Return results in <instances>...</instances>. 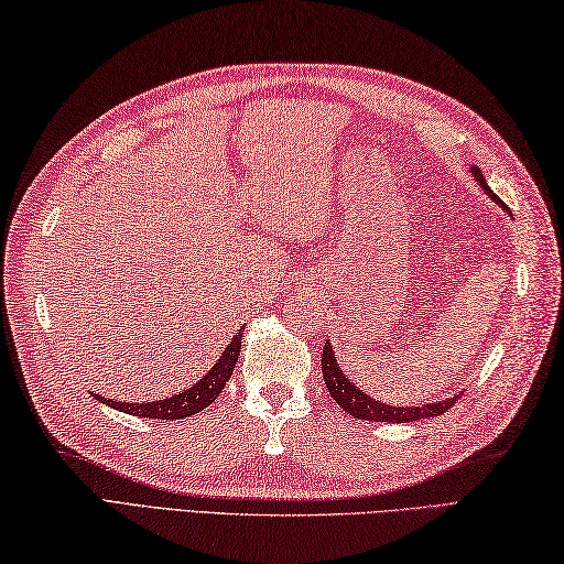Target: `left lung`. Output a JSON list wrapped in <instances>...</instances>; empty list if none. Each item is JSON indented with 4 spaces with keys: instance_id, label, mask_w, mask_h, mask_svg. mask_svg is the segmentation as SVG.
Wrapping results in <instances>:
<instances>
[{
    "instance_id": "8db88e82",
    "label": "left lung",
    "mask_w": 564,
    "mask_h": 564,
    "mask_svg": "<svg viewBox=\"0 0 564 564\" xmlns=\"http://www.w3.org/2000/svg\"><path fill=\"white\" fill-rule=\"evenodd\" d=\"M473 175L481 185V189H485L494 202H499L497 194L489 189L485 177H481L479 167H473ZM503 209H507V206H503ZM321 365H324V382L328 387L330 397L336 399V404L340 409H346L350 416H355V419L409 423V421H419V419H429V416H441V413H445L447 409H453L455 401H457V394L451 397V399H445V401H433V404H421V406H389V404H384V401H377L370 394H365L360 387H355L348 379V375L340 370V365L336 360V352H333V348H330V343H326V346H324V358H321Z\"/></svg>"
}]
</instances>
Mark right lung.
Here are the masks:
<instances>
[{
  "label": "right lung",
  "mask_w": 564,
  "mask_h": 564,
  "mask_svg": "<svg viewBox=\"0 0 564 564\" xmlns=\"http://www.w3.org/2000/svg\"><path fill=\"white\" fill-rule=\"evenodd\" d=\"M243 330V328H240ZM240 340H243V333H238L224 350L221 358L214 362V367L206 372L197 384H192L185 392H180L175 397L160 399V401H145V404H129V401H113L101 394H91L99 399L101 404H107L111 409H119L123 413H131V416H143V419H160V421H175V419H187L194 416V413L204 411L209 404H214V399L221 394L224 384L228 382V377L234 375V367L238 362L240 355Z\"/></svg>",
  "instance_id": "obj_1"
}]
</instances>
